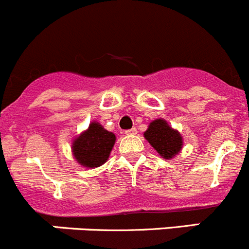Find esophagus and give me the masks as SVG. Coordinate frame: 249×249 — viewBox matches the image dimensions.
<instances>
[{
    "label": "esophagus",
    "mask_w": 249,
    "mask_h": 249,
    "mask_svg": "<svg viewBox=\"0 0 249 249\" xmlns=\"http://www.w3.org/2000/svg\"><path fill=\"white\" fill-rule=\"evenodd\" d=\"M136 132H138V130H136L135 127H131V129H129V130H125V134H126V135H135Z\"/></svg>",
    "instance_id": "1"
}]
</instances>
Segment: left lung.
<instances>
[{
  "instance_id": "obj_1",
  "label": "left lung",
  "mask_w": 249,
  "mask_h": 249,
  "mask_svg": "<svg viewBox=\"0 0 249 249\" xmlns=\"http://www.w3.org/2000/svg\"><path fill=\"white\" fill-rule=\"evenodd\" d=\"M145 138L163 159H172L182 148L180 134L173 130L163 119L152 122L145 131Z\"/></svg>"
}]
</instances>
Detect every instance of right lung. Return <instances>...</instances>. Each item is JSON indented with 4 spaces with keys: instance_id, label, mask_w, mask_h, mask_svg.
Here are the masks:
<instances>
[{
    "instance_id": "1",
    "label": "right lung",
    "mask_w": 249,
    "mask_h": 249,
    "mask_svg": "<svg viewBox=\"0 0 249 249\" xmlns=\"http://www.w3.org/2000/svg\"><path fill=\"white\" fill-rule=\"evenodd\" d=\"M115 142V135L98 123H92L87 131L73 141V155L77 162L85 167H98L109 157Z\"/></svg>"
}]
</instances>
